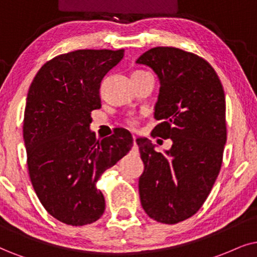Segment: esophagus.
<instances>
[{
	"label": "esophagus",
	"mask_w": 257,
	"mask_h": 257,
	"mask_svg": "<svg viewBox=\"0 0 257 257\" xmlns=\"http://www.w3.org/2000/svg\"><path fill=\"white\" fill-rule=\"evenodd\" d=\"M133 142H134V145H136V136L135 135L133 136Z\"/></svg>",
	"instance_id": "34e87169"
}]
</instances>
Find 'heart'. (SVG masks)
Returning <instances> with one entry per match:
<instances>
[{
  "label": "heart",
  "mask_w": 257,
  "mask_h": 257,
  "mask_svg": "<svg viewBox=\"0 0 257 257\" xmlns=\"http://www.w3.org/2000/svg\"><path fill=\"white\" fill-rule=\"evenodd\" d=\"M129 125H131V126H133V128H134V126L136 125L135 121H129Z\"/></svg>",
  "instance_id": "heart-1"
}]
</instances>
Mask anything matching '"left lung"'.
I'll list each match as a JSON object with an SVG mask.
<instances>
[{"mask_svg": "<svg viewBox=\"0 0 257 257\" xmlns=\"http://www.w3.org/2000/svg\"><path fill=\"white\" fill-rule=\"evenodd\" d=\"M160 79L152 136L171 139L166 154L138 139L145 171L141 205L157 222L177 224L200 209L218 177L226 142L225 95L213 67L192 52L154 47L136 60Z\"/></svg>", "mask_w": 257, "mask_h": 257, "instance_id": "obj_1", "label": "left lung"}]
</instances>
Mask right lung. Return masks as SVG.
I'll use <instances>...</instances> for the list:
<instances>
[{"label":"right lung","mask_w":257,"mask_h":257,"mask_svg":"<svg viewBox=\"0 0 257 257\" xmlns=\"http://www.w3.org/2000/svg\"><path fill=\"white\" fill-rule=\"evenodd\" d=\"M124 50H78L42 65L29 86L24 139L32 185L42 206L67 225L100 218L105 209L96 183L131 151L126 131L102 141L90 131L91 111L100 108L105 74Z\"/></svg>","instance_id":"obj_1"}]
</instances>
